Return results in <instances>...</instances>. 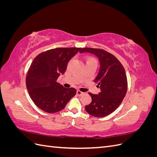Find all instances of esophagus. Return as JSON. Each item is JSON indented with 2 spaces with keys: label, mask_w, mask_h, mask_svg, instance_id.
I'll return each instance as SVG.
<instances>
[{
  "label": "esophagus",
  "mask_w": 157,
  "mask_h": 157,
  "mask_svg": "<svg viewBox=\"0 0 157 157\" xmlns=\"http://www.w3.org/2000/svg\"><path fill=\"white\" fill-rule=\"evenodd\" d=\"M77 94L78 95V96H82V94H84V92H81V91H80V90H77Z\"/></svg>",
  "instance_id": "1"
}]
</instances>
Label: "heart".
Returning <instances> with one entry per match:
<instances>
[{
  "mask_svg": "<svg viewBox=\"0 0 157 157\" xmlns=\"http://www.w3.org/2000/svg\"><path fill=\"white\" fill-rule=\"evenodd\" d=\"M91 61H96V59L93 58V57L88 56L86 58V63L87 62H91Z\"/></svg>",
  "mask_w": 157,
  "mask_h": 157,
  "instance_id": "heart-1",
  "label": "heart"
}]
</instances>
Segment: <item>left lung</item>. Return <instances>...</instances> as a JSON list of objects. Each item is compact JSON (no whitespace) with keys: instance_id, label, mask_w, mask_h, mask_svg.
Returning a JSON list of instances; mask_svg holds the SVG:
<instances>
[{"instance_id":"8db88e82","label":"left lung","mask_w":157,"mask_h":157,"mask_svg":"<svg viewBox=\"0 0 157 157\" xmlns=\"http://www.w3.org/2000/svg\"><path fill=\"white\" fill-rule=\"evenodd\" d=\"M94 54L100 67L94 82L98 83L101 91L98 95L89 93L92 102L85 110L95 117H103L115 111L124 98L128 89L125 69L119 61L109 52L99 48H83L80 53Z\"/></svg>"}]
</instances>
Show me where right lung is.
I'll list each match as a JSON object with an SVG mask.
<instances>
[{
    "label": "right lung",
    "mask_w": 157,
    "mask_h": 157,
    "mask_svg": "<svg viewBox=\"0 0 157 157\" xmlns=\"http://www.w3.org/2000/svg\"><path fill=\"white\" fill-rule=\"evenodd\" d=\"M81 48H56L39 54L33 59L26 76V86L35 105L44 112L54 113L65 108L75 96L74 88H66L57 82L69 61Z\"/></svg>",
    "instance_id": "obj_1"
}]
</instances>
